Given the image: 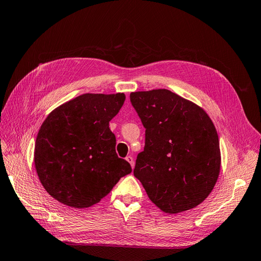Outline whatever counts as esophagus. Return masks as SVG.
Segmentation results:
<instances>
[{
  "mask_svg": "<svg viewBox=\"0 0 261 261\" xmlns=\"http://www.w3.org/2000/svg\"><path fill=\"white\" fill-rule=\"evenodd\" d=\"M126 161H128L129 164L132 165V168L134 169V167H135V162H134V158L132 155H127L126 156Z\"/></svg>",
  "mask_w": 261,
  "mask_h": 261,
  "instance_id": "1",
  "label": "esophagus"
}]
</instances>
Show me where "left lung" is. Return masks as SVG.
<instances>
[{"mask_svg": "<svg viewBox=\"0 0 261 261\" xmlns=\"http://www.w3.org/2000/svg\"><path fill=\"white\" fill-rule=\"evenodd\" d=\"M129 98L146 128L134 175L164 212L174 215L198 206L215 187L221 167L211 118L167 89L132 92Z\"/></svg>", "mask_w": 261, "mask_h": 261, "instance_id": "8db88e82", "label": "left lung"}]
</instances>
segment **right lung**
<instances>
[{
	"instance_id": "right-lung-1",
	"label": "right lung",
	"mask_w": 261,
	"mask_h": 261,
	"mask_svg": "<svg viewBox=\"0 0 261 261\" xmlns=\"http://www.w3.org/2000/svg\"><path fill=\"white\" fill-rule=\"evenodd\" d=\"M124 101V93H85L45 118L36 139L35 165L53 198L73 208L90 207L132 172L117 156L109 127Z\"/></svg>"
}]
</instances>
